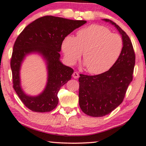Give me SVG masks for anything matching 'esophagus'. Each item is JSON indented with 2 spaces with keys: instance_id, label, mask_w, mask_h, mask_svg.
<instances>
[{
  "instance_id": "obj_1",
  "label": "esophagus",
  "mask_w": 146,
  "mask_h": 146,
  "mask_svg": "<svg viewBox=\"0 0 146 146\" xmlns=\"http://www.w3.org/2000/svg\"><path fill=\"white\" fill-rule=\"evenodd\" d=\"M79 73H77V72H74V73H73V78L77 79V78H79Z\"/></svg>"
}]
</instances>
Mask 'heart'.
<instances>
[{"label":"heart","mask_w":146,"mask_h":146,"mask_svg":"<svg viewBox=\"0 0 146 146\" xmlns=\"http://www.w3.org/2000/svg\"><path fill=\"white\" fill-rule=\"evenodd\" d=\"M123 41L117 34L106 27L92 25L79 29L76 38L67 36L62 42V50L69 64H74L82 56L88 72L95 75L108 71L122 53Z\"/></svg>","instance_id":"heart-1"}]
</instances>
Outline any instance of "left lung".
<instances>
[{
	"label": "left lung",
	"mask_w": 146,
	"mask_h": 146,
	"mask_svg": "<svg viewBox=\"0 0 146 146\" xmlns=\"http://www.w3.org/2000/svg\"><path fill=\"white\" fill-rule=\"evenodd\" d=\"M103 20L119 31L123 48L119 58L108 71L97 75H79V106L85 114L94 117L106 115L122 103L133 80L135 62L131 41L126 33L111 20Z\"/></svg>",
	"instance_id": "obj_1"
}]
</instances>
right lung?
Segmentation results:
<instances>
[{
	"label": "right lung",
	"instance_id": "add662e5",
	"mask_svg": "<svg viewBox=\"0 0 146 146\" xmlns=\"http://www.w3.org/2000/svg\"><path fill=\"white\" fill-rule=\"evenodd\" d=\"M86 21L71 20L54 16H44L29 24L16 39L11 60L13 88L29 109L36 112H50L58 103L60 88L71 79L72 68L60 60L62 42L66 36L86 23ZM41 55L47 64L48 77L42 93L32 97L23 92L21 86L20 70L28 54Z\"/></svg>",
	"mask_w": 146,
	"mask_h": 146
}]
</instances>
